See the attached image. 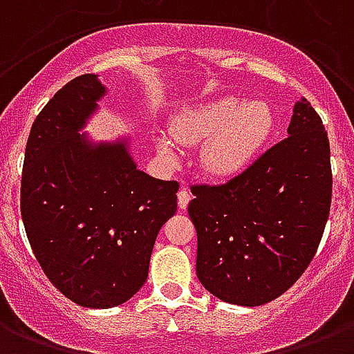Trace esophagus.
<instances>
[{
	"instance_id": "1",
	"label": "esophagus",
	"mask_w": 354,
	"mask_h": 354,
	"mask_svg": "<svg viewBox=\"0 0 354 354\" xmlns=\"http://www.w3.org/2000/svg\"><path fill=\"white\" fill-rule=\"evenodd\" d=\"M192 199V194L186 188H180L179 194H177V201H179V208L180 210H185L186 206H188V203H190Z\"/></svg>"
}]
</instances>
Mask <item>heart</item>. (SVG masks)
Instances as JSON below:
<instances>
[{"label": "heart", "instance_id": "heart-1", "mask_svg": "<svg viewBox=\"0 0 354 354\" xmlns=\"http://www.w3.org/2000/svg\"><path fill=\"white\" fill-rule=\"evenodd\" d=\"M274 126L276 115L268 102L221 97L180 109L169 133L175 142L185 146L205 140L201 149L203 168L216 177H234L252 164ZM157 149L166 160H175L169 138L157 137Z\"/></svg>", "mask_w": 354, "mask_h": 354}]
</instances>
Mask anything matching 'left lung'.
Masks as SVG:
<instances>
[{"mask_svg":"<svg viewBox=\"0 0 354 354\" xmlns=\"http://www.w3.org/2000/svg\"><path fill=\"white\" fill-rule=\"evenodd\" d=\"M287 133L225 185L192 186L197 278L228 304L257 307L281 296L324 236L333 194L329 138L305 98Z\"/></svg>","mask_w":354,"mask_h":354,"instance_id":"left-lung-1","label":"left lung"}]
</instances>
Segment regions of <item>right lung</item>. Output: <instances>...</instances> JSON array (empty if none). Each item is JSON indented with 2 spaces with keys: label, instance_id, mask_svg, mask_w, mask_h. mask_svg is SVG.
<instances>
[{
  "label": "right lung",
  "instance_id": "right-lung-1",
  "mask_svg": "<svg viewBox=\"0 0 354 354\" xmlns=\"http://www.w3.org/2000/svg\"><path fill=\"white\" fill-rule=\"evenodd\" d=\"M106 87L76 76L39 111L21 174V219L39 267L71 301L117 307L148 279L160 226L177 212L179 183L137 169L128 142L87 140Z\"/></svg>",
  "mask_w": 354,
  "mask_h": 354
}]
</instances>
